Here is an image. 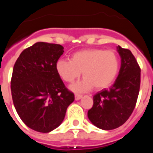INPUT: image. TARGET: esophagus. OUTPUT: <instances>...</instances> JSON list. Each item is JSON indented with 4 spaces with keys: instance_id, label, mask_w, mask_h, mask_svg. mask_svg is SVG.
<instances>
[{
    "instance_id": "1",
    "label": "esophagus",
    "mask_w": 153,
    "mask_h": 153,
    "mask_svg": "<svg viewBox=\"0 0 153 153\" xmlns=\"http://www.w3.org/2000/svg\"><path fill=\"white\" fill-rule=\"evenodd\" d=\"M82 97H83V95H81V94H75V100L81 99Z\"/></svg>"
}]
</instances>
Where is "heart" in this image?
Here are the masks:
<instances>
[{
  "instance_id": "1",
  "label": "heart",
  "mask_w": 153,
  "mask_h": 153,
  "mask_svg": "<svg viewBox=\"0 0 153 153\" xmlns=\"http://www.w3.org/2000/svg\"><path fill=\"white\" fill-rule=\"evenodd\" d=\"M119 68V58L114 51L97 48L79 51L71 56L70 60L60 59L56 64L58 75L66 83H73L83 72L84 79L72 87L79 92L93 86L96 89L109 87L115 81Z\"/></svg>"
}]
</instances>
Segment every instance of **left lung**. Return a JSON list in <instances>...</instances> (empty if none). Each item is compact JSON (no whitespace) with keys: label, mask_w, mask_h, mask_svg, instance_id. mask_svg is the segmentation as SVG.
<instances>
[{"label":"left lung","mask_w":153,"mask_h":153,"mask_svg":"<svg viewBox=\"0 0 153 153\" xmlns=\"http://www.w3.org/2000/svg\"><path fill=\"white\" fill-rule=\"evenodd\" d=\"M121 65L117 79L108 90L93 96V106L88 111L89 120L97 128L111 130L121 126L131 115L140 88V67L128 49L117 47Z\"/></svg>","instance_id":"obj_1"}]
</instances>
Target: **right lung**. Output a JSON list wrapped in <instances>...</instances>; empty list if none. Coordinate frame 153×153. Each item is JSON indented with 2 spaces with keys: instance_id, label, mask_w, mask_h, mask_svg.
<instances>
[{
  "instance_id": "add662e5",
  "label": "right lung",
  "mask_w": 153,
  "mask_h": 153,
  "mask_svg": "<svg viewBox=\"0 0 153 153\" xmlns=\"http://www.w3.org/2000/svg\"><path fill=\"white\" fill-rule=\"evenodd\" d=\"M63 52L61 45L39 42L23 51L14 65L13 103L22 121L35 131L56 128L74 100L56 70Z\"/></svg>"
}]
</instances>
